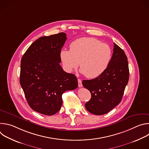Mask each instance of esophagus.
Instances as JSON below:
<instances>
[{
    "mask_svg": "<svg viewBox=\"0 0 149 149\" xmlns=\"http://www.w3.org/2000/svg\"><path fill=\"white\" fill-rule=\"evenodd\" d=\"M78 87H82V81L80 79H78Z\"/></svg>",
    "mask_w": 149,
    "mask_h": 149,
    "instance_id": "34e87169",
    "label": "esophagus"
}]
</instances>
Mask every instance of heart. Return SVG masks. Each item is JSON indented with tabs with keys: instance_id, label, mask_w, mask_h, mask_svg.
<instances>
[{
	"instance_id": "obj_1",
	"label": "heart",
	"mask_w": 149,
	"mask_h": 149,
	"mask_svg": "<svg viewBox=\"0 0 149 149\" xmlns=\"http://www.w3.org/2000/svg\"><path fill=\"white\" fill-rule=\"evenodd\" d=\"M70 48V50L62 49L59 53L63 68L71 72L79 63L81 72L88 78L101 75L109 67L112 58L111 47L94 38L77 39L71 42Z\"/></svg>"
}]
</instances>
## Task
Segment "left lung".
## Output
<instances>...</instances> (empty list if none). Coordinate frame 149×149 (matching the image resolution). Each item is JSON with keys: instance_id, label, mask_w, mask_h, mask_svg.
<instances>
[{"instance_id": "8db88e82", "label": "left lung", "mask_w": 149, "mask_h": 149, "mask_svg": "<svg viewBox=\"0 0 149 149\" xmlns=\"http://www.w3.org/2000/svg\"><path fill=\"white\" fill-rule=\"evenodd\" d=\"M129 79L127 58L124 51L114 43L113 54L109 67L100 76L83 80V86L88 89L91 98L85 106L95 115L109 113L121 101Z\"/></svg>"}]
</instances>
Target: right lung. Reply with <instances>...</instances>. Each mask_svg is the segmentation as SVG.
I'll use <instances>...</instances> for the list:
<instances>
[{
  "mask_svg": "<svg viewBox=\"0 0 149 149\" xmlns=\"http://www.w3.org/2000/svg\"><path fill=\"white\" fill-rule=\"evenodd\" d=\"M66 40L63 32L40 37L21 59L20 86L29 105L39 113H56L62 104V94L78 87L75 75L65 72L59 64V53Z\"/></svg>",
  "mask_w": 149,
  "mask_h": 149,
  "instance_id": "obj_1",
  "label": "right lung"
}]
</instances>
